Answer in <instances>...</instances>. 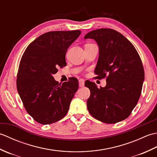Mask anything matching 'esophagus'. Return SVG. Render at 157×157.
<instances>
[{
	"label": "esophagus",
	"mask_w": 157,
	"mask_h": 157,
	"mask_svg": "<svg viewBox=\"0 0 157 157\" xmlns=\"http://www.w3.org/2000/svg\"><path fill=\"white\" fill-rule=\"evenodd\" d=\"M84 86V79H80L79 80V87H83Z\"/></svg>",
	"instance_id": "esophagus-1"
}]
</instances>
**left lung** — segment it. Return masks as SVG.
Returning a JSON list of instances; mask_svg holds the SVG:
<instances>
[{
  "label": "left lung",
  "instance_id": "left-lung-1",
  "mask_svg": "<svg viewBox=\"0 0 157 157\" xmlns=\"http://www.w3.org/2000/svg\"><path fill=\"white\" fill-rule=\"evenodd\" d=\"M88 38L94 39L99 48L96 78L108 75L105 87L86 82L90 90L88 111L106 123L121 121L131 114L141 94L144 71L140 57L132 43L114 29H95L86 34L84 39Z\"/></svg>",
  "mask_w": 157,
  "mask_h": 157
}]
</instances>
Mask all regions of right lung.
Returning <instances> with one entry per match:
<instances>
[{"mask_svg": "<svg viewBox=\"0 0 157 157\" xmlns=\"http://www.w3.org/2000/svg\"><path fill=\"white\" fill-rule=\"evenodd\" d=\"M80 34V30L45 33L31 42L22 56L17 88L28 114L41 124L64 117L78 90L76 78L59 84L53 75L59 67L66 66L67 51Z\"/></svg>", "mask_w": 157, "mask_h": 157, "instance_id": "add662e5", "label": "right lung"}]
</instances>
